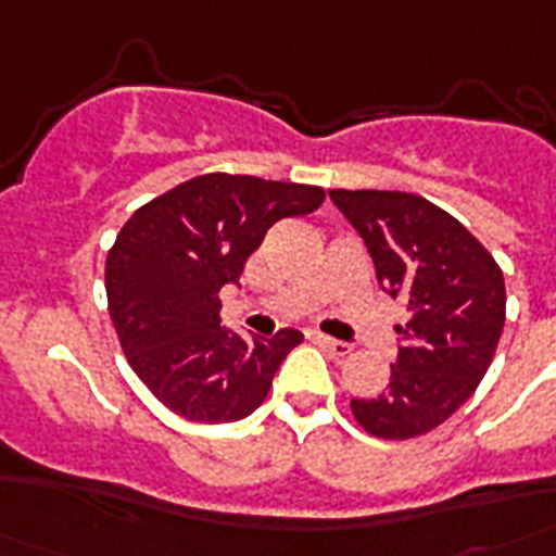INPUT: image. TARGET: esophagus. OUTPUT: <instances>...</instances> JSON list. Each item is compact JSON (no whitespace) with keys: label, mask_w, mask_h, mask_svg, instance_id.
I'll return each mask as SVG.
<instances>
[{"label":"esophagus","mask_w":556,"mask_h":556,"mask_svg":"<svg viewBox=\"0 0 556 556\" xmlns=\"http://www.w3.org/2000/svg\"><path fill=\"white\" fill-rule=\"evenodd\" d=\"M305 340H308V343H314V346L326 349V352H331L334 357H346L349 352H352V346H349V343H343V340H334V338H326L323 331H305Z\"/></svg>","instance_id":"34e87169"}]
</instances>
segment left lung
Listing matches in <instances>:
<instances>
[{
    "mask_svg": "<svg viewBox=\"0 0 556 556\" xmlns=\"http://www.w3.org/2000/svg\"><path fill=\"white\" fill-rule=\"evenodd\" d=\"M329 195L364 236L380 286L406 303L389 387L355 397L352 415L375 439H415L447 421L484 378L505 326V277L458 218L415 192Z\"/></svg>",
    "mask_w": 556,
    "mask_h": 556,
    "instance_id": "8db88e82",
    "label": "left lung"
}]
</instances>
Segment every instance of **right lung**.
Segmentation results:
<instances>
[{
	"label": "right lung",
	"mask_w": 556,
	"mask_h": 556,
	"mask_svg": "<svg viewBox=\"0 0 556 556\" xmlns=\"http://www.w3.org/2000/svg\"><path fill=\"white\" fill-rule=\"evenodd\" d=\"M312 185L207 173L161 192L129 216L106 256L109 317L135 375L176 415L230 424L268 397L296 329L242 340L222 329V288L279 218L305 216Z\"/></svg>",
	"instance_id": "1"
}]
</instances>
